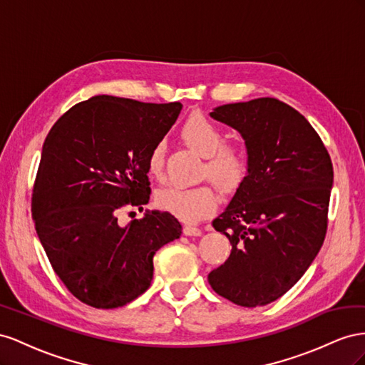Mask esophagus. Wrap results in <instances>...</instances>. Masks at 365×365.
I'll use <instances>...</instances> for the list:
<instances>
[{"label":"esophagus","instance_id":"obj_1","mask_svg":"<svg viewBox=\"0 0 365 365\" xmlns=\"http://www.w3.org/2000/svg\"><path fill=\"white\" fill-rule=\"evenodd\" d=\"M183 232H185V235H190V237H192V235L199 237V235H202V229L194 226V225H186L183 227Z\"/></svg>","mask_w":365,"mask_h":365}]
</instances>
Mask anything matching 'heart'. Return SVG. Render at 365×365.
Instances as JSON below:
<instances>
[{"instance_id": "heart-1", "label": "heart", "mask_w": 365, "mask_h": 365, "mask_svg": "<svg viewBox=\"0 0 365 365\" xmlns=\"http://www.w3.org/2000/svg\"><path fill=\"white\" fill-rule=\"evenodd\" d=\"M180 134L191 148L206 158L205 175L225 191L240 186L247 173L246 151L240 145L225 142V133L214 120L202 113L191 114L185 120ZM165 150V142L159 140L148 153L147 171L154 179H159L163 173ZM155 205L183 222H199L217 210L218 195L210 183L173 185L155 192Z\"/></svg>"}]
</instances>
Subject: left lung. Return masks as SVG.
I'll use <instances>...</instances> for the list:
<instances>
[{"instance_id":"1","label":"left lung","mask_w":365,"mask_h":365,"mask_svg":"<svg viewBox=\"0 0 365 365\" xmlns=\"http://www.w3.org/2000/svg\"><path fill=\"white\" fill-rule=\"evenodd\" d=\"M211 116L242 133L247 175L212 222L231 254L207 281L243 307L283 297L314 262L326 238L333 166L318 133L274 98L227 103Z\"/></svg>"}]
</instances>
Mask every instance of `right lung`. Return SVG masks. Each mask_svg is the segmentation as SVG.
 I'll use <instances>...</instances> for the list:
<instances>
[{
  "label": "right lung",
  "instance_id": "right-lung-1",
  "mask_svg": "<svg viewBox=\"0 0 365 365\" xmlns=\"http://www.w3.org/2000/svg\"><path fill=\"white\" fill-rule=\"evenodd\" d=\"M180 110V102L95 96L62 114L46 138L32 218L55 274L82 303L114 309L136 299L151 284L155 251L180 237L168 212L118 225L123 207L148 203V153Z\"/></svg>",
  "mask_w": 365,
  "mask_h": 365
}]
</instances>
